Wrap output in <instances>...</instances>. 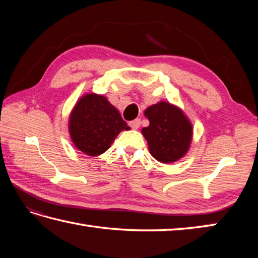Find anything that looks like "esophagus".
Returning <instances> with one entry per match:
<instances>
[{
  "label": "esophagus",
  "instance_id": "1",
  "mask_svg": "<svg viewBox=\"0 0 258 258\" xmlns=\"http://www.w3.org/2000/svg\"><path fill=\"white\" fill-rule=\"evenodd\" d=\"M128 124H130V126H131V127H132V128L138 130V128L140 127V125H141V119H140V118L133 119V120H131V122H130Z\"/></svg>",
  "mask_w": 258,
  "mask_h": 258
}]
</instances>
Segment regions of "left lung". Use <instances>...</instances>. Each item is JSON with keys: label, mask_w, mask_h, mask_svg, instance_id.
Wrapping results in <instances>:
<instances>
[{"label": "left lung", "mask_w": 258, "mask_h": 258, "mask_svg": "<svg viewBox=\"0 0 258 258\" xmlns=\"http://www.w3.org/2000/svg\"><path fill=\"white\" fill-rule=\"evenodd\" d=\"M150 125L142 130L153 157L158 162L173 163L187 152L193 130L189 120L176 106L160 102L146 108Z\"/></svg>", "instance_id": "obj_1"}]
</instances>
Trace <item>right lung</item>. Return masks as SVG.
I'll use <instances>...</instances> for the list:
<instances>
[{
  "label": "right lung",
  "mask_w": 258,
  "mask_h": 258,
  "mask_svg": "<svg viewBox=\"0 0 258 258\" xmlns=\"http://www.w3.org/2000/svg\"><path fill=\"white\" fill-rule=\"evenodd\" d=\"M124 130H130V126L102 95H84L70 116L71 139L81 152L90 156H97L107 151Z\"/></svg>",
  "instance_id": "obj_1"
}]
</instances>
